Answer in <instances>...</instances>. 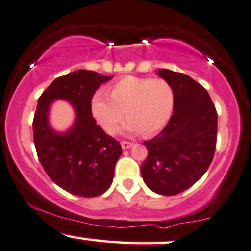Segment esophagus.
I'll list each match as a JSON object with an SVG mask.
<instances>
[{"instance_id": "34e87169", "label": "esophagus", "mask_w": 251, "mask_h": 251, "mask_svg": "<svg viewBox=\"0 0 251 251\" xmlns=\"http://www.w3.org/2000/svg\"><path fill=\"white\" fill-rule=\"evenodd\" d=\"M131 146H132V143L131 142H128V141H122V142H121V147H122L123 150L129 149Z\"/></svg>"}]
</instances>
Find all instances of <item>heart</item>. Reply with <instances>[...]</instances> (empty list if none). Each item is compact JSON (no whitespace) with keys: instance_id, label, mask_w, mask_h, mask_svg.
<instances>
[{"instance_id":"obj_1","label":"heart","mask_w":251,"mask_h":251,"mask_svg":"<svg viewBox=\"0 0 251 251\" xmlns=\"http://www.w3.org/2000/svg\"><path fill=\"white\" fill-rule=\"evenodd\" d=\"M109 91L96 90L90 100L91 114L107 132L116 129L125 110L129 119L122 132L126 135H154L172 117L175 94L166 79L126 76L111 84Z\"/></svg>"}]
</instances>
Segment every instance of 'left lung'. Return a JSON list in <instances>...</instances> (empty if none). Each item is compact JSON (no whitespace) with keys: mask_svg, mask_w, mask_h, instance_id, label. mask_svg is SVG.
Listing matches in <instances>:
<instances>
[{"mask_svg":"<svg viewBox=\"0 0 251 251\" xmlns=\"http://www.w3.org/2000/svg\"><path fill=\"white\" fill-rule=\"evenodd\" d=\"M172 84L174 111L157 136L146 141L148 157L141 166L144 183L160 195H176L202 177L213 161L217 113L208 91L182 73L158 69Z\"/></svg>","mask_w":251,"mask_h":251,"instance_id":"8db88e82","label":"left lung"}]
</instances>
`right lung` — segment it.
<instances>
[{"mask_svg":"<svg viewBox=\"0 0 251 251\" xmlns=\"http://www.w3.org/2000/svg\"><path fill=\"white\" fill-rule=\"evenodd\" d=\"M113 77L76 70L56 78L38 99L32 121L38 160L58 187L76 196L95 197L107 191L122 154L121 144L96 125L90 110L93 94ZM56 99L69 101L75 110V122L66 133L55 132L49 123L50 105Z\"/></svg>","mask_w":251,"mask_h":251,"instance_id":"obj_1","label":"right lung"}]
</instances>
